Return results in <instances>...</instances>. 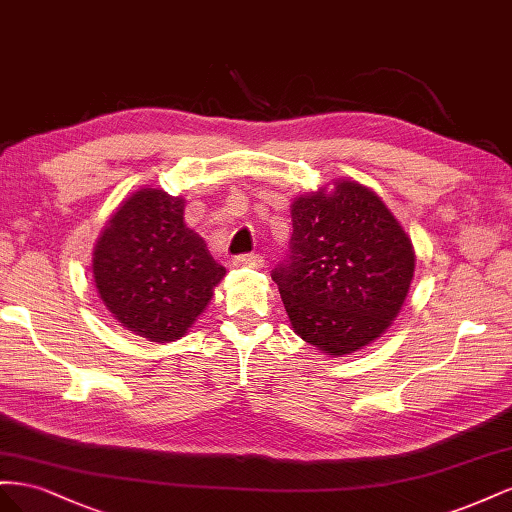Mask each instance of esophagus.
<instances>
[{
  "instance_id": "1",
  "label": "esophagus",
  "mask_w": 512,
  "mask_h": 512,
  "mask_svg": "<svg viewBox=\"0 0 512 512\" xmlns=\"http://www.w3.org/2000/svg\"><path fill=\"white\" fill-rule=\"evenodd\" d=\"M233 266L261 270V268H264V257H261V255H240V257H236V261H233Z\"/></svg>"
}]
</instances>
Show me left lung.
<instances>
[{
	"instance_id": "left-lung-1",
	"label": "left lung",
	"mask_w": 512,
	"mask_h": 512,
	"mask_svg": "<svg viewBox=\"0 0 512 512\" xmlns=\"http://www.w3.org/2000/svg\"><path fill=\"white\" fill-rule=\"evenodd\" d=\"M289 255L274 268L289 324L321 354L367 347L401 313L414 279L412 238L375 191L356 180L298 195Z\"/></svg>"
}]
</instances>
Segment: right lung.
<instances>
[{
	"instance_id": "add662e5",
	"label": "right lung",
	"mask_w": 512,
	"mask_h": 512,
	"mask_svg": "<svg viewBox=\"0 0 512 512\" xmlns=\"http://www.w3.org/2000/svg\"><path fill=\"white\" fill-rule=\"evenodd\" d=\"M184 199L139 188L111 214L94 246V285L124 330L171 343L193 328L225 268L184 223Z\"/></svg>"
}]
</instances>
